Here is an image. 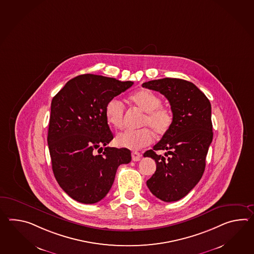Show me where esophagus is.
<instances>
[{
    "label": "esophagus",
    "mask_w": 254,
    "mask_h": 254,
    "mask_svg": "<svg viewBox=\"0 0 254 254\" xmlns=\"http://www.w3.org/2000/svg\"><path fill=\"white\" fill-rule=\"evenodd\" d=\"M131 156H132V160L133 161H139L140 160L141 154L139 152L134 151V152L131 153Z\"/></svg>",
    "instance_id": "34e87169"
}]
</instances>
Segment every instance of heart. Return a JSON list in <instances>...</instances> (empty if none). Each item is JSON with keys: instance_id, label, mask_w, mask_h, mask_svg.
<instances>
[{"instance_id": "1", "label": "heart", "mask_w": 254, "mask_h": 254, "mask_svg": "<svg viewBox=\"0 0 254 254\" xmlns=\"http://www.w3.org/2000/svg\"><path fill=\"white\" fill-rule=\"evenodd\" d=\"M130 103L145 115L142 119V127H148L156 135H166L173 122L174 114L171 108L161 105L160 96L147 89H142L128 97ZM125 107L118 98L107 102L105 108V117L107 124L114 128H121L124 123ZM153 141L152 131L145 127L142 129L127 130L116 136V145L130 150H138L150 145Z\"/></svg>"}]
</instances>
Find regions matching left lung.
<instances>
[{"label":"left lung","mask_w":254,"mask_h":254,"mask_svg":"<svg viewBox=\"0 0 254 254\" xmlns=\"http://www.w3.org/2000/svg\"><path fill=\"white\" fill-rule=\"evenodd\" d=\"M142 86L166 96L174 114L169 132L153 149L144 153V157H150L157 164L147 186L159 199L177 201L197 185L204 173L213 137L211 106L196 85L183 79H158ZM158 150H166L167 158L158 155Z\"/></svg>","instance_id":"8db88e82"}]
</instances>
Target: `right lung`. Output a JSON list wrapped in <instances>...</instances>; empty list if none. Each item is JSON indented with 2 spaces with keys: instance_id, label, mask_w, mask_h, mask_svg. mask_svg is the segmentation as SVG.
I'll return each instance as SVG.
<instances>
[{
  "instance_id": "1",
  "label": "right lung",
  "mask_w": 254,
  "mask_h": 254,
  "mask_svg": "<svg viewBox=\"0 0 254 254\" xmlns=\"http://www.w3.org/2000/svg\"><path fill=\"white\" fill-rule=\"evenodd\" d=\"M133 84L85 73L69 80L52 100L47 142L53 172L63 190L78 202L100 201L119 166L131 161L127 148L101 147L113 139L105 117L107 102Z\"/></svg>"
}]
</instances>
